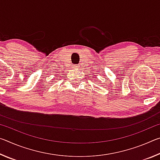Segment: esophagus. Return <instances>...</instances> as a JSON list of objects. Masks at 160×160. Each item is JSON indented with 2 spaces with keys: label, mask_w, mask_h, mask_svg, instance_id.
Returning <instances> with one entry per match:
<instances>
[{
  "label": "esophagus",
  "mask_w": 160,
  "mask_h": 160,
  "mask_svg": "<svg viewBox=\"0 0 160 160\" xmlns=\"http://www.w3.org/2000/svg\"><path fill=\"white\" fill-rule=\"evenodd\" d=\"M73 68H74L75 69H79L80 68V66H78V65H74Z\"/></svg>",
  "instance_id": "34e87169"
}]
</instances>
